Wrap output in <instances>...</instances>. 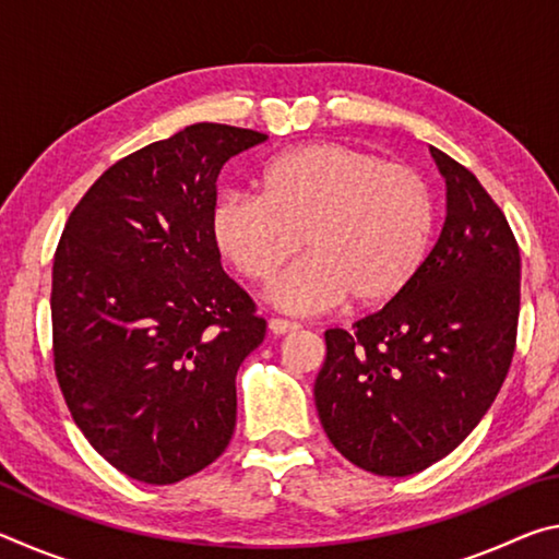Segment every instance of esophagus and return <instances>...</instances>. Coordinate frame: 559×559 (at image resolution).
<instances>
[{"mask_svg": "<svg viewBox=\"0 0 559 559\" xmlns=\"http://www.w3.org/2000/svg\"><path fill=\"white\" fill-rule=\"evenodd\" d=\"M298 328H300V323H296V320H286V318H271L269 320V330L273 335H288Z\"/></svg>", "mask_w": 559, "mask_h": 559, "instance_id": "obj_1", "label": "esophagus"}]
</instances>
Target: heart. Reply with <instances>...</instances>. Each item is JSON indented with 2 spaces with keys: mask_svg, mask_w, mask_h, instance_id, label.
<instances>
[{
  "mask_svg": "<svg viewBox=\"0 0 559 559\" xmlns=\"http://www.w3.org/2000/svg\"><path fill=\"white\" fill-rule=\"evenodd\" d=\"M261 197L224 194L212 210V239L246 281L266 286L296 257L273 300L313 313L347 298L386 306L427 261L433 194L416 169L343 143H308L271 157L257 177Z\"/></svg>",
  "mask_w": 559,
  "mask_h": 559,
  "instance_id": "1",
  "label": "heart"
}]
</instances>
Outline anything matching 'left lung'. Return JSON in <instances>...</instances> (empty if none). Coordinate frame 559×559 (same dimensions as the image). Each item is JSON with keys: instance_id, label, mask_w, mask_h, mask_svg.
<instances>
[{"instance_id": "8db88e82", "label": "left lung", "mask_w": 559, "mask_h": 559, "mask_svg": "<svg viewBox=\"0 0 559 559\" xmlns=\"http://www.w3.org/2000/svg\"><path fill=\"white\" fill-rule=\"evenodd\" d=\"M447 179V222L400 298L325 330L316 377L333 447L377 476H412L484 419L515 353L520 249L476 175L431 147Z\"/></svg>"}]
</instances>
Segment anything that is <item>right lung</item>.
<instances>
[{
    "label": "right lung",
    "instance_id": "right-lung-1",
    "mask_svg": "<svg viewBox=\"0 0 559 559\" xmlns=\"http://www.w3.org/2000/svg\"><path fill=\"white\" fill-rule=\"evenodd\" d=\"M269 140L194 122L118 159L53 257V370L75 427L126 476L177 484L236 427V372L266 335L212 239L224 163Z\"/></svg>",
    "mask_w": 559,
    "mask_h": 559
}]
</instances>
